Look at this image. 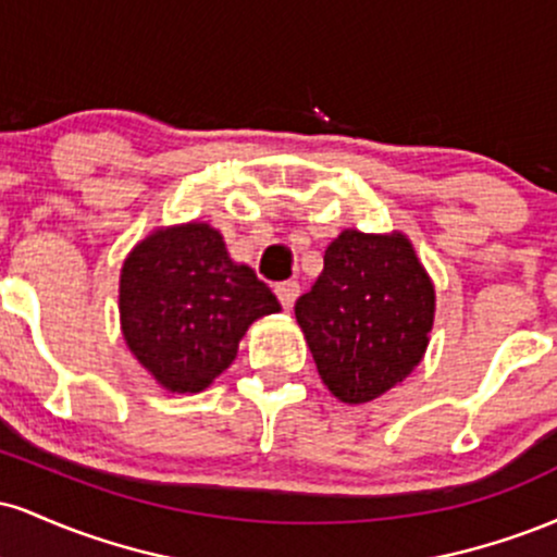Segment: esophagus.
Segmentation results:
<instances>
[{
    "mask_svg": "<svg viewBox=\"0 0 557 557\" xmlns=\"http://www.w3.org/2000/svg\"><path fill=\"white\" fill-rule=\"evenodd\" d=\"M274 293H277L283 309H293V304H296V298L300 296V285L296 283V280H285V283H280L277 287H274Z\"/></svg>",
    "mask_w": 557,
    "mask_h": 557,
    "instance_id": "obj_1",
    "label": "esophagus"
}]
</instances>
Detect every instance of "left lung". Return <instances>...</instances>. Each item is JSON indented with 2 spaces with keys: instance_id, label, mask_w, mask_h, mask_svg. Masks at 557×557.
<instances>
[{
  "instance_id": "1",
  "label": "left lung",
  "mask_w": 557,
  "mask_h": 557,
  "mask_svg": "<svg viewBox=\"0 0 557 557\" xmlns=\"http://www.w3.org/2000/svg\"><path fill=\"white\" fill-rule=\"evenodd\" d=\"M319 376L343 403H369L419 367L434 322V285L403 233L343 230L324 270L296 300Z\"/></svg>"
}]
</instances>
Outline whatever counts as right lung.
<instances>
[{
	"label": "right lung",
	"instance_id": "right-lung-1",
	"mask_svg": "<svg viewBox=\"0 0 557 557\" xmlns=\"http://www.w3.org/2000/svg\"><path fill=\"white\" fill-rule=\"evenodd\" d=\"M277 311L267 283L227 257L207 222L154 230L120 274L127 348L170 393L207 389L235 361L246 330Z\"/></svg>",
	"mask_w": 557,
	"mask_h": 557
}]
</instances>
